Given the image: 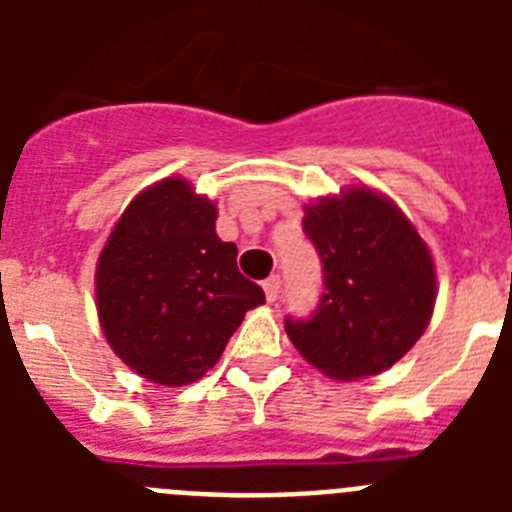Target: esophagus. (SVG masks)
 <instances>
[{
  "label": "esophagus",
  "instance_id": "1",
  "mask_svg": "<svg viewBox=\"0 0 512 512\" xmlns=\"http://www.w3.org/2000/svg\"><path fill=\"white\" fill-rule=\"evenodd\" d=\"M279 289H282V279H279V277H269V279H266V282H264L266 300H269V302H277Z\"/></svg>",
  "mask_w": 512,
  "mask_h": 512
}]
</instances>
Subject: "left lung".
Wrapping results in <instances>:
<instances>
[{
    "label": "left lung",
    "instance_id": "obj_1",
    "mask_svg": "<svg viewBox=\"0 0 512 512\" xmlns=\"http://www.w3.org/2000/svg\"><path fill=\"white\" fill-rule=\"evenodd\" d=\"M305 235L323 261L325 292L307 320H284L289 341L333 379L390 369L428 328L436 269L400 207L351 187L305 207Z\"/></svg>",
    "mask_w": 512,
    "mask_h": 512
}]
</instances>
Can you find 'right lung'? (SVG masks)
<instances>
[{
  "mask_svg": "<svg viewBox=\"0 0 512 512\" xmlns=\"http://www.w3.org/2000/svg\"><path fill=\"white\" fill-rule=\"evenodd\" d=\"M217 210L179 176L125 207L97 261V312L107 343L148 382H197L223 356L264 289L238 271Z\"/></svg>",
  "mask_w": 512,
  "mask_h": 512,
  "instance_id": "add662e5",
  "label": "right lung"
}]
</instances>
